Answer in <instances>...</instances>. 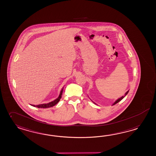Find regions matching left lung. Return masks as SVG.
Instances as JSON below:
<instances>
[{
  "label": "left lung",
  "mask_w": 156,
  "mask_h": 156,
  "mask_svg": "<svg viewBox=\"0 0 156 156\" xmlns=\"http://www.w3.org/2000/svg\"><path fill=\"white\" fill-rule=\"evenodd\" d=\"M128 92H129V90H128V91H127V92H126V93H125V94L124 96H122V97H120V98H119V99H118V100H117L116 101H115V102H114V104H112V105H115V104H117V103H118V102H119V101H121V100H122V99H123V98H124V97H125V96H126V94H128ZM94 104H95V103H94Z\"/></svg>",
  "instance_id": "1"
}]
</instances>
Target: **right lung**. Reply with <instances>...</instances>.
<instances>
[{
  "mask_svg": "<svg viewBox=\"0 0 156 156\" xmlns=\"http://www.w3.org/2000/svg\"><path fill=\"white\" fill-rule=\"evenodd\" d=\"M63 88H62V90L60 91V94H59V97H58L55 100L51 101V102H49L48 104H41V105H31L32 106H34V107H36V108H51V107H52V106H55L56 104H57L59 102V101H60V98H62V91H63Z\"/></svg>",
  "mask_w": 156,
  "mask_h": 156,
  "instance_id": "obj_1",
  "label": "right lung"
}]
</instances>
